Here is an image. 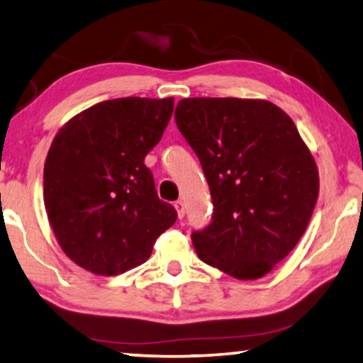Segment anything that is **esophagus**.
Returning a JSON list of instances; mask_svg holds the SVG:
<instances>
[{
	"instance_id": "obj_1",
	"label": "esophagus",
	"mask_w": 363,
	"mask_h": 363,
	"mask_svg": "<svg viewBox=\"0 0 363 363\" xmlns=\"http://www.w3.org/2000/svg\"><path fill=\"white\" fill-rule=\"evenodd\" d=\"M175 209H177L178 217H180V218L185 217V204H183V201H177Z\"/></svg>"
}]
</instances>
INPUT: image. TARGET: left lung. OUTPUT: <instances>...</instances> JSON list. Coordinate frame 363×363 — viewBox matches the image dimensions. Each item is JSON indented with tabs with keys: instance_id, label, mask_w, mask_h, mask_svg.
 <instances>
[{
	"instance_id": "left-lung-1",
	"label": "left lung",
	"mask_w": 363,
	"mask_h": 363,
	"mask_svg": "<svg viewBox=\"0 0 363 363\" xmlns=\"http://www.w3.org/2000/svg\"><path fill=\"white\" fill-rule=\"evenodd\" d=\"M175 122L213 203L211 223L191 235L199 259L240 280L264 277L298 245L318 198L294 122L269 101L240 98L182 99Z\"/></svg>"
}]
</instances>
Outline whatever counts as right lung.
<instances>
[{"instance_id":"add662e5","label":"right lung","mask_w":363,"mask_h":363,"mask_svg":"<svg viewBox=\"0 0 363 363\" xmlns=\"http://www.w3.org/2000/svg\"><path fill=\"white\" fill-rule=\"evenodd\" d=\"M174 98L103 101L65 123L43 172L48 218L62 251L96 275H118L150 259L177 220L160 201L145 157L162 138Z\"/></svg>"}]
</instances>
